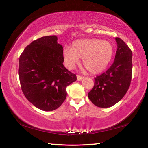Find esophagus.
Listing matches in <instances>:
<instances>
[{
    "instance_id": "1",
    "label": "esophagus",
    "mask_w": 148,
    "mask_h": 148,
    "mask_svg": "<svg viewBox=\"0 0 148 148\" xmlns=\"http://www.w3.org/2000/svg\"><path fill=\"white\" fill-rule=\"evenodd\" d=\"M84 76H79V75H77V80H78V81H81L84 79Z\"/></svg>"
}]
</instances>
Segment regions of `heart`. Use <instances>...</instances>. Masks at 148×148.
Here are the masks:
<instances>
[{
  "instance_id": "b5f03b06",
  "label": "heart",
  "mask_w": 148,
  "mask_h": 148,
  "mask_svg": "<svg viewBox=\"0 0 148 148\" xmlns=\"http://www.w3.org/2000/svg\"><path fill=\"white\" fill-rule=\"evenodd\" d=\"M114 47L110 42L97 38L77 40L72 47L64 50L65 64L73 69L82 58V64L92 74H99L104 71L113 57Z\"/></svg>"
}]
</instances>
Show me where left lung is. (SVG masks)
<instances>
[{
  "instance_id": "1",
  "label": "left lung",
  "mask_w": 148,
  "mask_h": 148,
  "mask_svg": "<svg viewBox=\"0 0 148 148\" xmlns=\"http://www.w3.org/2000/svg\"><path fill=\"white\" fill-rule=\"evenodd\" d=\"M117 49L114 61L107 71L95 78L88 97L95 106L108 108L117 103L126 94L132 78V53L121 38H116Z\"/></svg>"
}]
</instances>
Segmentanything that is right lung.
<instances>
[{"mask_svg":"<svg viewBox=\"0 0 148 148\" xmlns=\"http://www.w3.org/2000/svg\"><path fill=\"white\" fill-rule=\"evenodd\" d=\"M56 36L32 42L19 57L21 88L28 101L44 111H53L66 98V87L77 79L64 65L63 49Z\"/></svg>","mask_w":148,"mask_h":148,"instance_id":"right-lung-1","label":"right lung"}]
</instances>
